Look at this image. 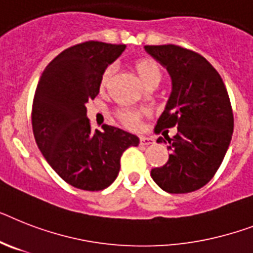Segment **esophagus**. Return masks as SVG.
<instances>
[{"label": "esophagus", "mask_w": 253, "mask_h": 253, "mask_svg": "<svg viewBox=\"0 0 253 253\" xmlns=\"http://www.w3.org/2000/svg\"><path fill=\"white\" fill-rule=\"evenodd\" d=\"M139 143H141L142 146H149V145H152L154 143V138H151V137H141L139 138Z\"/></svg>", "instance_id": "34e87169"}]
</instances>
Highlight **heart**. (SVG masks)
<instances>
[{
    "label": "heart",
    "instance_id": "obj_1",
    "mask_svg": "<svg viewBox=\"0 0 253 253\" xmlns=\"http://www.w3.org/2000/svg\"><path fill=\"white\" fill-rule=\"evenodd\" d=\"M135 71H137V74L139 75L141 77V80L143 81V84H146L147 81L154 79V77H159L162 76V72H160L159 66L154 62V60L150 59H142L138 60L137 63H135ZM112 67H107L106 70L103 71V74L101 76V89H106L111 80L112 77ZM142 114L143 112L138 111V110H134V108H122L120 111L118 112V118L120 119V122L126 126V128L134 129L138 126L139 124V119H141Z\"/></svg>",
    "mask_w": 253,
    "mask_h": 253
}]
</instances>
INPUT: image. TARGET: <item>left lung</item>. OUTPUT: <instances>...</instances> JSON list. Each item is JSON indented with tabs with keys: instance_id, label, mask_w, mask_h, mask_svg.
<instances>
[{
	"instance_id": "obj_1",
	"label": "left lung",
	"mask_w": 253,
	"mask_h": 253,
	"mask_svg": "<svg viewBox=\"0 0 253 253\" xmlns=\"http://www.w3.org/2000/svg\"><path fill=\"white\" fill-rule=\"evenodd\" d=\"M145 49L172 77V93L155 131L177 126L173 138L166 135L168 162L151 169V177L167 193H191L213 178L230 145V98L218 72L200 54L172 43ZM158 142L166 141L159 137Z\"/></svg>"
}]
</instances>
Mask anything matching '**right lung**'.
I'll return each instance as SVG.
<instances>
[{"label":"right lung","instance_id":"obj_1","mask_svg":"<svg viewBox=\"0 0 253 253\" xmlns=\"http://www.w3.org/2000/svg\"><path fill=\"white\" fill-rule=\"evenodd\" d=\"M125 45L86 41L55 56L37 84L32 104V129L40 151L71 186L99 191L114 182L120 158L139 139L104 124L93 131L86 103L99 93L106 67Z\"/></svg>","mask_w":253,"mask_h":253}]
</instances>
